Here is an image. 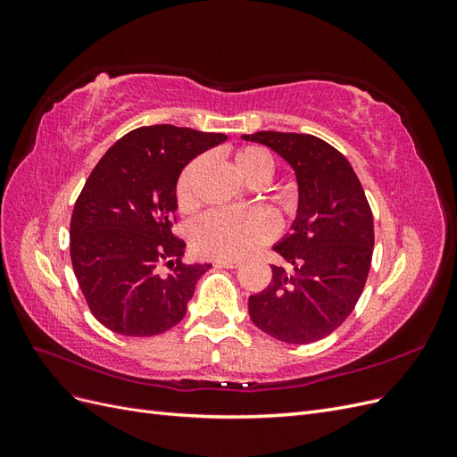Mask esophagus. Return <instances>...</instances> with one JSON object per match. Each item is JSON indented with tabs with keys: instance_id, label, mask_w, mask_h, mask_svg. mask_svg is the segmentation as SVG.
<instances>
[{
	"instance_id": "obj_1",
	"label": "esophagus",
	"mask_w": 457,
	"mask_h": 457,
	"mask_svg": "<svg viewBox=\"0 0 457 457\" xmlns=\"http://www.w3.org/2000/svg\"><path fill=\"white\" fill-rule=\"evenodd\" d=\"M240 265V261L237 259H217L215 267H223V269H237Z\"/></svg>"
}]
</instances>
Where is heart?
<instances>
[{"label": "heart", "instance_id": "obj_1", "mask_svg": "<svg viewBox=\"0 0 457 457\" xmlns=\"http://www.w3.org/2000/svg\"><path fill=\"white\" fill-rule=\"evenodd\" d=\"M237 171L247 183L265 177L267 181L274 171L272 156L261 146H244L234 154ZM204 168V158L192 160L177 179L175 195L183 212L195 210L196 179ZM278 223L267 210H212L198 217L190 227V245L205 257L240 259L255 252L259 245L276 237Z\"/></svg>", "mask_w": 457, "mask_h": 457}]
</instances>
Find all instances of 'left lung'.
<instances>
[{
    "instance_id": "left-lung-1",
    "label": "left lung",
    "mask_w": 457,
    "mask_h": 457,
    "mask_svg": "<svg viewBox=\"0 0 457 457\" xmlns=\"http://www.w3.org/2000/svg\"><path fill=\"white\" fill-rule=\"evenodd\" d=\"M244 141L272 148L292 165L299 187L292 232L272 250V280L250 297L253 324L274 339L305 345L347 318L368 278L373 217L349 160L314 135L257 131Z\"/></svg>"
}]
</instances>
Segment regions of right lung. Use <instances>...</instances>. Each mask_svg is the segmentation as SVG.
<instances>
[{"label":"right lung","instance_id":"right-lung-1","mask_svg":"<svg viewBox=\"0 0 457 457\" xmlns=\"http://www.w3.org/2000/svg\"><path fill=\"white\" fill-rule=\"evenodd\" d=\"M227 141L170 123L133 129L106 150L76 200L71 257L93 316L129 337L158 336L183 320L207 262H183L173 237L177 179Z\"/></svg>","mask_w":457,"mask_h":457}]
</instances>
